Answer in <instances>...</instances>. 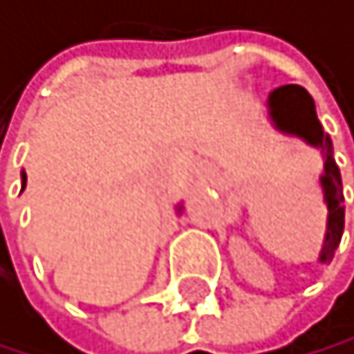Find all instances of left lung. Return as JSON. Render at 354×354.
Segmentation results:
<instances>
[{
	"mask_svg": "<svg viewBox=\"0 0 354 354\" xmlns=\"http://www.w3.org/2000/svg\"><path fill=\"white\" fill-rule=\"evenodd\" d=\"M270 115L274 124L286 133L304 138L313 147H319L324 151V176L322 187L328 203V230L326 241L319 261L326 263L335 257L337 245L342 243L344 234V192H342V174L333 158V140L324 133V127L319 122L315 111V100L299 84H283L274 88L268 100Z\"/></svg>",
	"mask_w": 354,
	"mask_h": 354,
	"instance_id": "obj_1",
	"label": "left lung"
}]
</instances>
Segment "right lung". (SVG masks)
Here are the masks:
<instances>
[{
	"label": "right lung",
	"mask_w": 354,
	"mask_h": 354,
	"mask_svg": "<svg viewBox=\"0 0 354 354\" xmlns=\"http://www.w3.org/2000/svg\"><path fill=\"white\" fill-rule=\"evenodd\" d=\"M24 185H26V174H21V189H24Z\"/></svg>",
	"instance_id": "right-lung-1"
}]
</instances>
